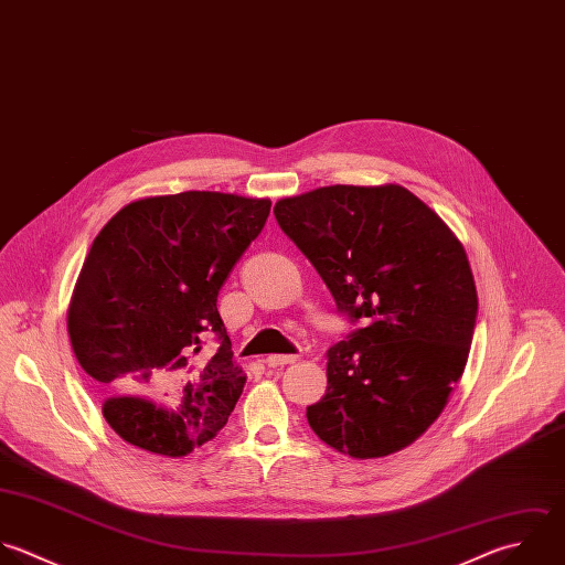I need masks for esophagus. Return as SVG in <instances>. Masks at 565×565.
Segmentation results:
<instances>
[{
  "label": "esophagus",
  "instance_id": "34e87169",
  "mask_svg": "<svg viewBox=\"0 0 565 565\" xmlns=\"http://www.w3.org/2000/svg\"><path fill=\"white\" fill-rule=\"evenodd\" d=\"M297 359H299L297 354H270V356L266 359V365H268V367H284V365L295 363Z\"/></svg>",
  "mask_w": 565,
  "mask_h": 565
}]
</instances>
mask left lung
I'll return each instance as SVG.
<instances>
[{
  "instance_id": "1",
  "label": "left lung",
  "mask_w": 565,
  "mask_h": 565,
  "mask_svg": "<svg viewBox=\"0 0 565 565\" xmlns=\"http://www.w3.org/2000/svg\"><path fill=\"white\" fill-rule=\"evenodd\" d=\"M275 217L337 308L363 323L328 350V390L308 425L356 460L409 447L469 361L478 290L462 242L401 184L319 186L281 198Z\"/></svg>"
}]
</instances>
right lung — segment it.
<instances>
[{"mask_svg":"<svg viewBox=\"0 0 565 565\" xmlns=\"http://www.w3.org/2000/svg\"><path fill=\"white\" fill-rule=\"evenodd\" d=\"M268 213V198L149 195L125 204L94 237L67 334L105 394L103 418L127 445L182 458L226 425L246 374L233 361L217 292ZM209 333L221 348L202 360Z\"/></svg>","mask_w":565,"mask_h":565,"instance_id":"right-lung-1","label":"right lung"}]
</instances>
